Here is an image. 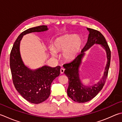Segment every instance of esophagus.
<instances>
[{"mask_svg":"<svg viewBox=\"0 0 122 122\" xmlns=\"http://www.w3.org/2000/svg\"><path fill=\"white\" fill-rule=\"evenodd\" d=\"M64 69L63 68H61V70H60V72H61V74H63L64 72Z\"/></svg>","mask_w":122,"mask_h":122,"instance_id":"34e87169","label":"esophagus"}]
</instances>
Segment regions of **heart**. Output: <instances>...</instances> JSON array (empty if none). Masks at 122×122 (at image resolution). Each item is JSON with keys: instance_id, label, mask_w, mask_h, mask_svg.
Segmentation results:
<instances>
[{"instance_id": "obj_1", "label": "heart", "mask_w": 122, "mask_h": 122, "mask_svg": "<svg viewBox=\"0 0 122 122\" xmlns=\"http://www.w3.org/2000/svg\"><path fill=\"white\" fill-rule=\"evenodd\" d=\"M82 45V41L75 34L66 35L57 38L52 43L49 50L51 55L57 56L56 52L63 51V57L66 61L74 59L79 53Z\"/></svg>"}]
</instances>
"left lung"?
Listing matches in <instances>:
<instances>
[{
  "instance_id": "8db88e82",
  "label": "left lung",
  "mask_w": 122,
  "mask_h": 122,
  "mask_svg": "<svg viewBox=\"0 0 122 122\" xmlns=\"http://www.w3.org/2000/svg\"><path fill=\"white\" fill-rule=\"evenodd\" d=\"M89 31L88 41L83 48L81 54L78 55L72 61L64 64L65 74L68 79L67 95L69 97L79 103L89 102L98 95L102 90L106 82L110 66L111 52L104 36L99 31L90 28H87ZM95 44H99L106 50L107 62L102 79L96 84L92 86H86L83 85L79 79V67L84 56V52Z\"/></svg>"
}]
</instances>
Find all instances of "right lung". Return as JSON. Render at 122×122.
<instances>
[{"mask_svg":"<svg viewBox=\"0 0 122 122\" xmlns=\"http://www.w3.org/2000/svg\"><path fill=\"white\" fill-rule=\"evenodd\" d=\"M48 30L46 25H41L23 31L15 41L10 54V67L16 89L25 99L36 104L43 102L49 97L51 84L60 74L61 66L45 65L35 70L26 67L20 56V41L25 34Z\"/></svg>","mask_w":122,"mask_h":122,"instance_id":"1","label":"right lung"}]
</instances>
